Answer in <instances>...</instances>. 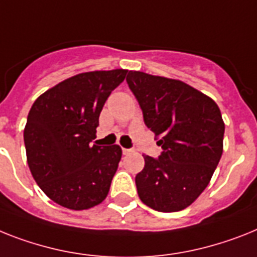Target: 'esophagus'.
I'll return each instance as SVG.
<instances>
[{
  "instance_id": "1",
  "label": "esophagus",
  "mask_w": 257,
  "mask_h": 257,
  "mask_svg": "<svg viewBox=\"0 0 257 257\" xmlns=\"http://www.w3.org/2000/svg\"><path fill=\"white\" fill-rule=\"evenodd\" d=\"M122 152H123V155H128V154H131V152H133V150H128V148H123V150H122Z\"/></svg>"
}]
</instances>
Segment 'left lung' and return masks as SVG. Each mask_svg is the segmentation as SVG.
Segmentation results:
<instances>
[{"mask_svg":"<svg viewBox=\"0 0 257 257\" xmlns=\"http://www.w3.org/2000/svg\"><path fill=\"white\" fill-rule=\"evenodd\" d=\"M159 138L158 159L146 155L135 177L142 202L163 213L185 209L209 185L223 152L224 123L213 99L185 82L130 71L126 78Z\"/></svg>","mask_w":257,"mask_h":257,"instance_id":"left-lung-1","label":"left lung"}]
</instances>
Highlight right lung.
Wrapping results in <instances>:
<instances>
[{
    "instance_id": "1",
    "label": "right lung",
    "mask_w": 257,
    "mask_h": 257,
    "mask_svg": "<svg viewBox=\"0 0 257 257\" xmlns=\"http://www.w3.org/2000/svg\"><path fill=\"white\" fill-rule=\"evenodd\" d=\"M127 69L78 73L39 95L23 131L34 180L71 210L97 206L107 196L122 158L119 146L90 144L106 99Z\"/></svg>"
}]
</instances>
